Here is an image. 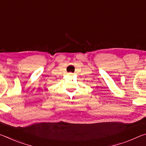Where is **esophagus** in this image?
<instances>
[{
	"mask_svg": "<svg viewBox=\"0 0 146 146\" xmlns=\"http://www.w3.org/2000/svg\"><path fill=\"white\" fill-rule=\"evenodd\" d=\"M68 74H69V75H72L73 73H68Z\"/></svg>",
	"mask_w": 146,
	"mask_h": 146,
	"instance_id": "esophagus-1",
	"label": "esophagus"
}]
</instances>
